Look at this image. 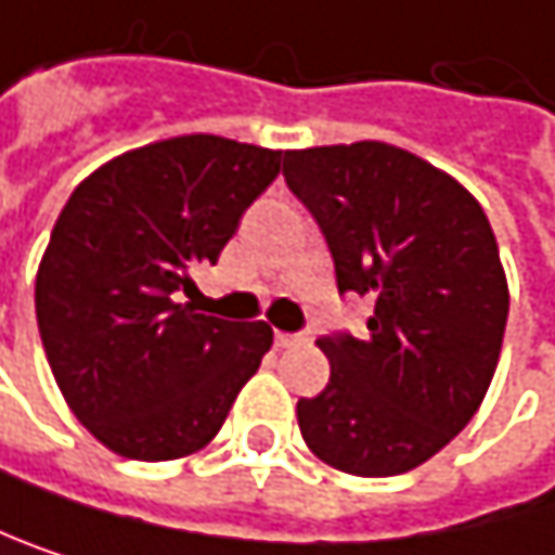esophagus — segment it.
<instances>
[{
  "mask_svg": "<svg viewBox=\"0 0 555 555\" xmlns=\"http://www.w3.org/2000/svg\"><path fill=\"white\" fill-rule=\"evenodd\" d=\"M274 343H278L281 349H291V346H297V343H300V333H278V336H274Z\"/></svg>",
  "mask_w": 555,
  "mask_h": 555,
  "instance_id": "esophagus-1",
  "label": "esophagus"
}]
</instances>
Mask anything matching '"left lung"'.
<instances>
[{"label":"left lung","instance_id":"left-lung-1","mask_svg":"<svg viewBox=\"0 0 555 555\" xmlns=\"http://www.w3.org/2000/svg\"><path fill=\"white\" fill-rule=\"evenodd\" d=\"M284 180L320 222L339 294L369 297L362 339L330 333V385L297 401L326 465L382 478L436 455L494 378L507 278L478 199L385 141L284 151Z\"/></svg>","mask_w":555,"mask_h":555}]
</instances>
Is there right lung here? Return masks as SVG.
Instances as JSON below:
<instances>
[{
    "mask_svg": "<svg viewBox=\"0 0 555 555\" xmlns=\"http://www.w3.org/2000/svg\"><path fill=\"white\" fill-rule=\"evenodd\" d=\"M281 151L180 135L93 170L61 209L35 281L48 365L77 420L139 462L203 449L271 349L268 323L180 304L216 264Z\"/></svg>",
    "mask_w": 555,
    "mask_h": 555,
    "instance_id": "obj_1",
    "label": "right lung"
}]
</instances>
